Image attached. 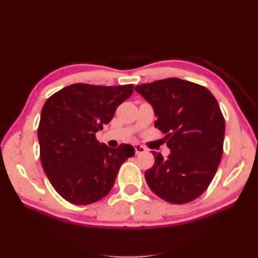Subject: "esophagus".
<instances>
[{"label":"esophagus","instance_id":"1","mask_svg":"<svg viewBox=\"0 0 258 258\" xmlns=\"http://www.w3.org/2000/svg\"><path fill=\"white\" fill-rule=\"evenodd\" d=\"M135 150H136V154H137V155H139V154H142V153H144V152L146 151V148H145L144 146H142V145L137 144V145L135 146Z\"/></svg>","mask_w":258,"mask_h":258}]
</instances>
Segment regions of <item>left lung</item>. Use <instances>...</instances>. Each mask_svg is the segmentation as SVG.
<instances>
[{"label": "left lung", "mask_w": 258, "mask_h": 258, "mask_svg": "<svg viewBox=\"0 0 258 258\" xmlns=\"http://www.w3.org/2000/svg\"><path fill=\"white\" fill-rule=\"evenodd\" d=\"M165 134L170 155L152 152L154 166L145 179L154 194L170 204L183 205L209 187L223 155L225 119L215 97L206 87L173 77L138 85Z\"/></svg>", "instance_id": "8db88e82"}]
</instances>
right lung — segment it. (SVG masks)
<instances>
[{
  "label": "right lung",
  "mask_w": 258,
  "mask_h": 258,
  "mask_svg": "<svg viewBox=\"0 0 258 258\" xmlns=\"http://www.w3.org/2000/svg\"><path fill=\"white\" fill-rule=\"evenodd\" d=\"M132 92V84H73L45 102L37 129L41 162L67 201L86 206L105 197L123 161L135 155L130 144L111 148L96 138Z\"/></svg>",
  "instance_id": "add662e5"
}]
</instances>
